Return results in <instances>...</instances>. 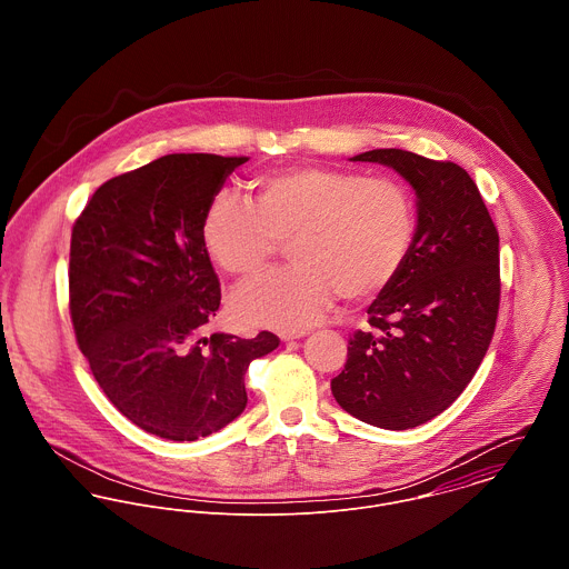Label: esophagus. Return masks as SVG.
Listing matches in <instances>:
<instances>
[{"label":"esophagus","instance_id":"esophagus-1","mask_svg":"<svg viewBox=\"0 0 569 569\" xmlns=\"http://www.w3.org/2000/svg\"><path fill=\"white\" fill-rule=\"evenodd\" d=\"M307 330L305 328H298V330H282L280 332V339L282 341H291V339H298V337H305Z\"/></svg>","mask_w":569,"mask_h":569}]
</instances>
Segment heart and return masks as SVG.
I'll use <instances>...</instances> for the list:
<instances>
[{"label": "heart", "instance_id": "b5f03b06", "mask_svg": "<svg viewBox=\"0 0 569 569\" xmlns=\"http://www.w3.org/2000/svg\"><path fill=\"white\" fill-rule=\"evenodd\" d=\"M249 206L217 194L201 243L230 276L260 271L289 241L293 264L262 273L232 296L247 326L311 325L335 293L370 300L403 271L418 237V203L401 179L339 166H293L251 179Z\"/></svg>", "mask_w": 569, "mask_h": 569}]
</instances>
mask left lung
I'll return each instance as SVG.
<instances>
[{
    "instance_id": "8db88e82",
    "label": "left lung",
    "mask_w": 569,
    "mask_h": 569,
    "mask_svg": "<svg viewBox=\"0 0 569 569\" xmlns=\"http://www.w3.org/2000/svg\"><path fill=\"white\" fill-rule=\"evenodd\" d=\"M355 162L392 166L418 197V237L399 278L348 339L332 397L355 418L418 427L451 406L492 339L501 278L499 234L471 174L453 162L375 149Z\"/></svg>"
}]
</instances>
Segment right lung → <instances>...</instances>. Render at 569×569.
<instances>
[{
	"label": "right lung",
	"mask_w": 569,
	"mask_h": 569,
	"mask_svg": "<svg viewBox=\"0 0 569 569\" xmlns=\"http://www.w3.org/2000/svg\"><path fill=\"white\" fill-rule=\"evenodd\" d=\"M247 158L172 153L104 181L70 243V318L93 379L140 429L197 440L244 406L251 359L280 339L206 335L221 282L201 243V219Z\"/></svg>",
	"instance_id": "1"
}]
</instances>
